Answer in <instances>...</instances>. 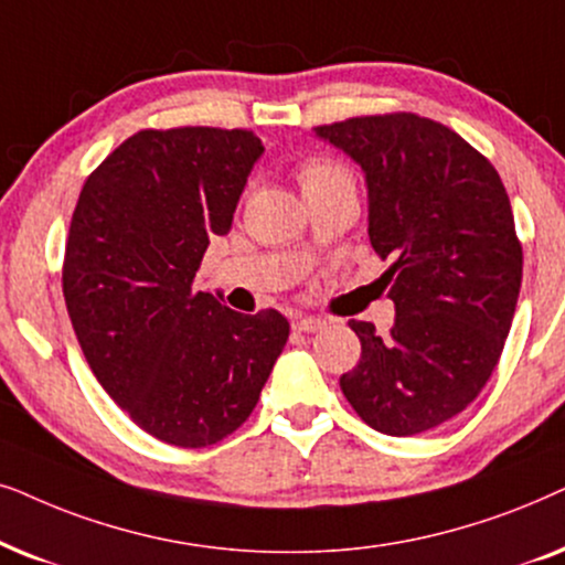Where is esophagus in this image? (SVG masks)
<instances>
[{
  "label": "esophagus",
  "mask_w": 565,
  "mask_h": 565,
  "mask_svg": "<svg viewBox=\"0 0 565 565\" xmlns=\"http://www.w3.org/2000/svg\"><path fill=\"white\" fill-rule=\"evenodd\" d=\"M328 322L322 318H312V315H307V318H297L295 320V330H299V333H318V330L326 328Z\"/></svg>",
  "instance_id": "obj_1"
}]
</instances>
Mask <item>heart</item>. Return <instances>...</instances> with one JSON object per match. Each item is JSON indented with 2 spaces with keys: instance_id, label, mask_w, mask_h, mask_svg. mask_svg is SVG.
Wrapping results in <instances>:
<instances>
[{
  "instance_id": "obj_1",
  "label": "heart",
  "mask_w": 565,
  "mask_h": 565,
  "mask_svg": "<svg viewBox=\"0 0 565 565\" xmlns=\"http://www.w3.org/2000/svg\"><path fill=\"white\" fill-rule=\"evenodd\" d=\"M333 180H351L349 172H345L341 164L335 162H307L302 172H299V183L305 188L320 185V183H333Z\"/></svg>"
}]
</instances>
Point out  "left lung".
<instances>
[{
  "label": "left lung",
  "mask_w": 565,
  "mask_h": 565,
  "mask_svg": "<svg viewBox=\"0 0 565 565\" xmlns=\"http://www.w3.org/2000/svg\"><path fill=\"white\" fill-rule=\"evenodd\" d=\"M315 137L364 172L370 243L395 326L351 320L361 359L341 377L351 408L390 436L424 434L476 401L499 364L522 245L493 164L452 129L413 113L349 118Z\"/></svg>",
  "instance_id": "8db88e82"
}]
</instances>
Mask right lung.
Segmentation results:
<instances>
[{"instance_id": "obj_1", "label": "right lung", "mask_w": 565, "mask_h": 565, "mask_svg": "<svg viewBox=\"0 0 565 565\" xmlns=\"http://www.w3.org/2000/svg\"><path fill=\"white\" fill-rule=\"evenodd\" d=\"M260 154V139L239 129L139 131L74 209L64 255L74 335L105 393L168 445H216L243 426L287 345L281 312L243 315L220 291L193 289Z\"/></svg>"}]
</instances>
